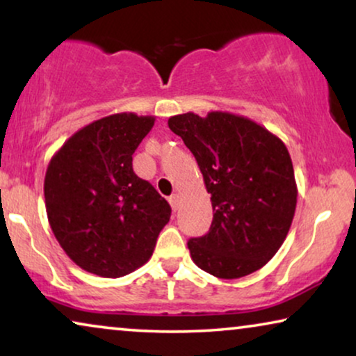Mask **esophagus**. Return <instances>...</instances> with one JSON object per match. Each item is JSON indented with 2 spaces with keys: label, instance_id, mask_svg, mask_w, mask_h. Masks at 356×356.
<instances>
[{
  "label": "esophagus",
  "instance_id": "34e87169",
  "mask_svg": "<svg viewBox=\"0 0 356 356\" xmlns=\"http://www.w3.org/2000/svg\"><path fill=\"white\" fill-rule=\"evenodd\" d=\"M170 204H172L173 211H178L179 209V194H173V196H170Z\"/></svg>",
  "mask_w": 356,
  "mask_h": 356
}]
</instances>
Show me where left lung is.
<instances>
[{"label":"left lung","instance_id":"left-lung-1","mask_svg":"<svg viewBox=\"0 0 356 356\" xmlns=\"http://www.w3.org/2000/svg\"><path fill=\"white\" fill-rule=\"evenodd\" d=\"M168 128L196 157L213 209L207 235L188 241L194 264L227 280L259 270L284 245L296 209L284 140L230 111L175 115Z\"/></svg>","mask_w":356,"mask_h":356}]
</instances>
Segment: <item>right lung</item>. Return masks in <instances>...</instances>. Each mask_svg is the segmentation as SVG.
I'll return each mask as SVG.
<instances>
[{
    "instance_id": "1",
    "label": "right lung",
    "mask_w": 356,
    "mask_h": 356,
    "mask_svg": "<svg viewBox=\"0 0 356 356\" xmlns=\"http://www.w3.org/2000/svg\"><path fill=\"white\" fill-rule=\"evenodd\" d=\"M155 116L115 113L71 136L43 183L47 217L81 269L116 279L144 266L170 220L168 202L133 170V154Z\"/></svg>"
}]
</instances>
